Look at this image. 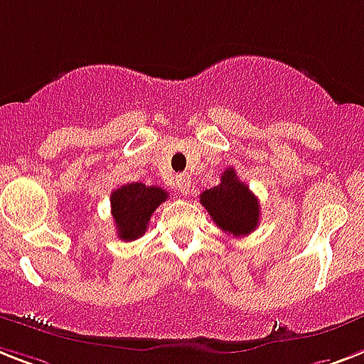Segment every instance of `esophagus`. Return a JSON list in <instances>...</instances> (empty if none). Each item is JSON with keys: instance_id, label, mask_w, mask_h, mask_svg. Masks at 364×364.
Masks as SVG:
<instances>
[{"instance_id": "1", "label": "esophagus", "mask_w": 364, "mask_h": 364, "mask_svg": "<svg viewBox=\"0 0 364 364\" xmlns=\"http://www.w3.org/2000/svg\"><path fill=\"white\" fill-rule=\"evenodd\" d=\"M176 188L181 194H188V191H191V177L187 173H179L176 177Z\"/></svg>"}]
</instances>
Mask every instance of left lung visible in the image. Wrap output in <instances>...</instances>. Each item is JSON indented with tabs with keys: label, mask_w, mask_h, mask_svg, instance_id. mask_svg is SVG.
Returning a JSON list of instances; mask_svg holds the SVG:
<instances>
[{
	"label": "left lung",
	"mask_w": 364,
	"mask_h": 364,
	"mask_svg": "<svg viewBox=\"0 0 364 364\" xmlns=\"http://www.w3.org/2000/svg\"><path fill=\"white\" fill-rule=\"evenodd\" d=\"M200 202L213 223L233 237L249 235L259 223L258 198L250 192L249 185L239 181L233 168L224 170L217 187L200 194Z\"/></svg>",
	"instance_id": "obj_1"
}]
</instances>
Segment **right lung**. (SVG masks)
I'll return each mask as SVG.
<instances>
[{
    "mask_svg": "<svg viewBox=\"0 0 364 364\" xmlns=\"http://www.w3.org/2000/svg\"><path fill=\"white\" fill-rule=\"evenodd\" d=\"M168 200L164 188L144 183H127L115 188L110 196L112 217H114L117 237L123 241H134L147 230L149 218L162 202Z\"/></svg>",
    "mask_w": 364,
    "mask_h": 364,
    "instance_id": "right-lung-1",
    "label": "right lung"
}]
</instances>
